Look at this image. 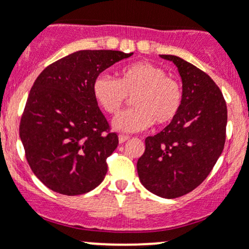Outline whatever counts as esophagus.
Masks as SVG:
<instances>
[{"instance_id": "esophagus-1", "label": "esophagus", "mask_w": 249, "mask_h": 249, "mask_svg": "<svg viewBox=\"0 0 249 249\" xmlns=\"http://www.w3.org/2000/svg\"><path fill=\"white\" fill-rule=\"evenodd\" d=\"M129 140H130V136H127V135H119V142L120 143H124Z\"/></svg>"}]
</instances>
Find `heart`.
<instances>
[{
  "instance_id": "heart-1",
  "label": "heart",
  "mask_w": 249,
  "mask_h": 249,
  "mask_svg": "<svg viewBox=\"0 0 249 249\" xmlns=\"http://www.w3.org/2000/svg\"><path fill=\"white\" fill-rule=\"evenodd\" d=\"M92 94L101 108L118 113L132 97L134 107L113 119V127L124 132H137L153 123L166 125L179 112L183 102L180 85L166 72L149 62H137L120 70L118 79L100 74L92 84Z\"/></svg>"
}]
</instances>
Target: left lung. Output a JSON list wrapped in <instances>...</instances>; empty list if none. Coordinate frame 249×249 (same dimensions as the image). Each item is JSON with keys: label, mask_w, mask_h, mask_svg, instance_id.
<instances>
[{"label": "left lung", "mask_w": 249, "mask_h": 249, "mask_svg": "<svg viewBox=\"0 0 249 249\" xmlns=\"http://www.w3.org/2000/svg\"><path fill=\"white\" fill-rule=\"evenodd\" d=\"M160 56L177 66L183 102L162 131L145 139L137 173L150 193L175 199L199 187L212 171L224 148L228 110L222 91L208 74L175 55Z\"/></svg>", "instance_id": "8db88e82"}]
</instances>
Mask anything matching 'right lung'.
Segmentation results:
<instances>
[{"label": "right lung", "instance_id": "1", "mask_svg": "<svg viewBox=\"0 0 249 249\" xmlns=\"http://www.w3.org/2000/svg\"><path fill=\"white\" fill-rule=\"evenodd\" d=\"M132 53L79 50L49 65L35 80L20 120L26 160L53 192L80 195L107 173L118 136L92 94L96 77Z\"/></svg>", "mask_w": 249, "mask_h": 249}]
</instances>
